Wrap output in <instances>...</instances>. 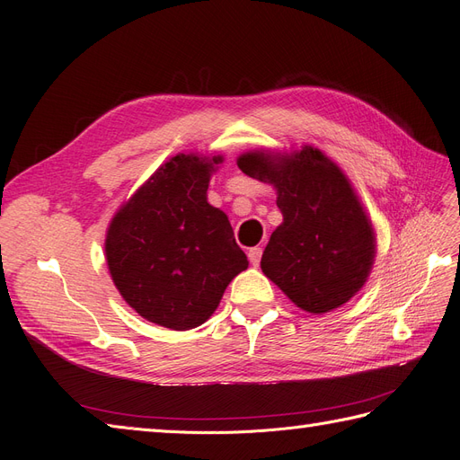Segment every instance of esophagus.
Listing matches in <instances>:
<instances>
[{"instance_id":"esophagus-1","label":"esophagus","mask_w":460,"mask_h":460,"mask_svg":"<svg viewBox=\"0 0 460 460\" xmlns=\"http://www.w3.org/2000/svg\"><path fill=\"white\" fill-rule=\"evenodd\" d=\"M247 257H249V262H252L253 267H259L261 257H262V247H252V249H249Z\"/></svg>"}]
</instances>
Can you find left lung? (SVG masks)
<instances>
[{
  "label": "left lung",
  "instance_id": "1",
  "mask_svg": "<svg viewBox=\"0 0 460 460\" xmlns=\"http://www.w3.org/2000/svg\"><path fill=\"white\" fill-rule=\"evenodd\" d=\"M238 166L276 188L284 217L264 247V276L313 314L349 301L370 274L376 235L340 166L313 146L289 155L249 151Z\"/></svg>",
  "mask_w": 460,
  "mask_h": 460
}]
</instances>
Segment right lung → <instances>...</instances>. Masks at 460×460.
<instances>
[{
    "mask_svg": "<svg viewBox=\"0 0 460 460\" xmlns=\"http://www.w3.org/2000/svg\"><path fill=\"white\" fill-rule=\"evenodd\" d=\"M178 153L111 220L105 257L111 278L130 307L171 330L201 326L226 286L247 269L228 217L208 205L215 164Z\"/></svg>",
    "mask_w": 460,
    "mask_h": 460,
    "instance_id": "add662e5",
    "label": "right lung"
}]
</instances>
